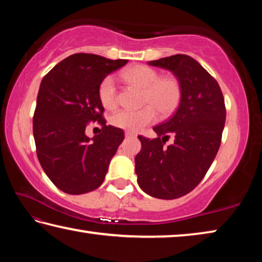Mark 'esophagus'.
Masks as SVG:
<instances>
[{
  "instance_id": "1",
  "label": "esophagus",
  "mask_w": 262,
  "mask_h": 262,
  "mask_svg": "<svg viewBox=\"0 0 262 262\" xmlns=\"http://www.w3.org/2000/svg\"><path fill=\"white\" fill-rule=\"evenodd\" d=\"M125 136L126 137H136V134H135V133H132V132H126Z\"/></svg>"
}]
</instances>
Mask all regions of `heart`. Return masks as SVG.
Returning a JSON list of instances; mask_svg holds the SVG:
<instances>
[{
	"mask_svg": "<svg viewBox=\"0 0 262 262\" xmlns=\"http://www.w3.org/2000/svg\"><path fill=\"white\" fill-rule=\"evenodd\" d=\"M122 77L129 84L143 89L142 101L148 105L137 110L119 111L112 117L115 127L136 133L156 120V110L162 115H168L178 107L181 88L176 78L159 77L158 72L143 64L126 69ZM98 95L105 108L112 110L117 106V88L112 77L107 76L101 81Z\"/></svg>",
	"mask_w": 262,
	"mask_h": 262,
	"instance_id": "heart-1",
	"label": "heart"
}]
</instances>
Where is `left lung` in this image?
<instances>
[{
  "label": "left lung",
  "instance_id": "obj_1",
  "mask_svg": "<svg viewBox=\"0 0 262 262\" xmlns=\"http://www.w3.org/2000/svg\"><path fill=\"white\" fill-rule=\"evenodd\" d=\"M174 75L181 88L179 106L167 121L155 126L156 139L139 136L135 157L137 184L150 196L172 200L196 187L220 149L225 106L215 78L193 57L176 54L148 61ZM172 134L174 143L165 147Z\"/></svg>",
  "mask_w": 262,
  "mask_h": 262
}]
</instances>
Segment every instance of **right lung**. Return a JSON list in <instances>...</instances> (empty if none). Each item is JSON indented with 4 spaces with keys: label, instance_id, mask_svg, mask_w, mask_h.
<instances>
[{
    "label": "right lung",
    "instance_id": "right-lung-1",
    "mask_svg": "<svg viewBox=\"0 0 262 262\" xmlns=\"http://www.w3.org/2000/svg\"><path fill=\"white\" fill-rule=\"evenodd\" d=\"M127 62L77 53L62 60L42 78L33 136L42 170L62 192L79 195L103 184L125 134L120 128L106 126L98 90L107 75ZM90 121L103 125L101 135L89 138L85 134Z\"/></svg>",
    "mask_w": 262,
    "mask_h": 262
}]
</instances>
